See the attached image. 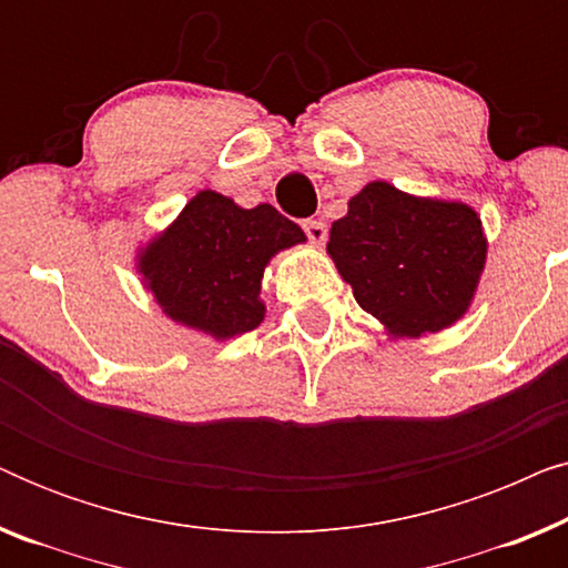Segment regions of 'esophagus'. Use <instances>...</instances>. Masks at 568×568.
<instances>
[{
	"instance_id": "obj_1",
	"label": "esophagus",
	"mask_w": 568,
	"mask_h": 568,
	"mask_svg": "<svg viewBox=\"0 0 568 568\" xmlns=\"http://www.w3.org/2000/svg\"><path fill=\"white\" fill-rule=\"evenodd\" d=\"M302 230H305L310 243H315V245H323L325 235H328V227H325V222H321V220H305L302 222Z\"/></svg>"
}]
</instances>
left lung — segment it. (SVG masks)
Listing matches in <instances>:
<instances>
[{"label":"left lung","instance_id":"1","mask_svg":"<svg viewBox=\"0 0 568 568\" xmlns=\"http://www.w3.org/2000/svg\"><path fill=\"white\" fill-rule=\"evenodd\" d=\"M328 255L387 336L418 338L468 313L486 235L476 209L463 201L410 196L375 181L333 222Z\"/></svg>","mask_w":568,"mask_h":568}]
</instances>
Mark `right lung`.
<instances>
[{"label": "right lung", "instance_id": "add662e5", "mask_svg": "<svg viewBox=\"0 0 568 568\" xmlns=\"http://www.w3.org/2000/svg\"><path fill=\"white\" fill-rule=\"evenodd\" d=\"M305 243L271 204L243 209L199 191L165 232L139 253L136 271L170 321L216 341L258 328L263 268L278 251Z\"/></svg>", "mask_w": 568, "mask_h": 568}]
</instances>
